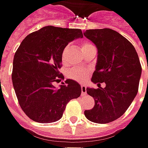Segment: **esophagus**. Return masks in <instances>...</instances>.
I'll return each mask as SVG.
<instances>
[{"label": "esophagus", "mask_w": 148, "mask_h": 148, "mask_svg": "<svg viewBox=\"0 0 148 148\" xmlns=\"http://www.w3.org/2000/svg\"><path fill=\"white\" fill-rule=\"evenodd\" d=\"M81 92H82V95L86 94L87 93L86 86H84V85H82V86H81Z\"/></svg>", "instance_id": "1"}]
</instances>
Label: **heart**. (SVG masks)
Wrapping results in <instances>:
<instances>
[{
	"instance_id": "b5f03b06",
	"label": "heart",
	"mask_w": 148,
	"mask_h": 148,
	"mask_svg": "<svg viewBox=\"0 0 148 148\" xmlns=\"http://www.w3.org/2000/svg\"><path fill=\"white\" fill-rule=\"evenodd\" d=\"M81 46H82V49L84 53L91 48H95L93 44L88 41H84L81 44ZM69 48H70L69 45H66L62 50L61 60L63 63H66L67 61V56ZM88 72L87 69H80V68H74L68 71L67 75L68 77L71 79H74L78 82H84V81H85L88 77Z\"/></svg>"
}]
</instances>
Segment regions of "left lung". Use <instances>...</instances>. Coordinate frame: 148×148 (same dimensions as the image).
Segmentation results:
<instances>
[{
  "instance_id": "obj_1",
  "label": "left lung",
  "mask_w": 148,
  "mask_h": 148,
  "mask_svg": "<svg viewBox=\"0 0 148 148\" xmlns=\"http://www.w3.org/2000/svg\"><path fill=\"white\" fill-rule=\"evenodd\" d=\"M84 36L98 49L96 69L92 82H105V88H87L95 104L85 110L84 115L91 122L108 123L120 118L136 97L142 66L132 43L112 29H87Z\"/></svg>"
}]
</instances>
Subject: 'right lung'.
Returning a JSON list of instances; mask_svg holds the SVG:
<instances>
[{"instance_id":"right-lung-1","label":"right lung","mask_w":148,"mask_h":148,"mask_svg":"<svg viewBox=\"0 0 148 148\" xmlns=\"http://www.w3.org/2000/svg\"><path fill=\"white\" fill-rule=\"evenodd\" d=\"M79 37L80 29L49 25L28 35L17 49L12 84L21 109L33 121L60 120L68 103L80 96L81 86L76 81L66 79L58 88L53 85L64 79L59 71L63 49Z\"/></svg>"}]
</instances>
